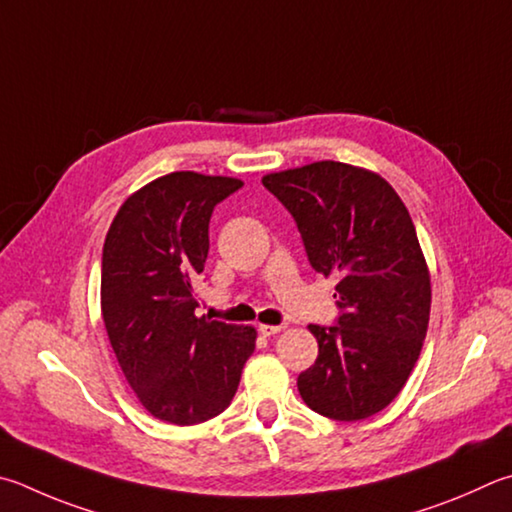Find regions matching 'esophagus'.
I'll use <instances>...</instances> for the list:
<instances>
[{"label": "esophagus", "instance_id": "esophagus-1", "mask_svg": "<svg viewBox=\"0 0 512 512\" xmlns=\"http://www.w3.org/2000/svg\"><path fill=\"white\" fill-rule=\"evenodd\" d=\"M282 329V324H259V333H262V336H275V333H280Z\"/></svg>", "mask_w": 512, "mask_h": 512}]
</instances>
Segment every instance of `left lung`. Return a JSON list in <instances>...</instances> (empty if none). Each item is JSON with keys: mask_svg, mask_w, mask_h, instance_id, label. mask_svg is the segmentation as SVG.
I'll return each mask as SVG.
<instances>
[{"mask_svg": "<svg viewBox=\"0 0 512 512\" xmlns=\"http://www.w3.org/2000/svg\"><path fill=\"white\" fill-rule=\"evenodd\" d=\"M291 212L306 255L338 275V324H309L318 360L297 378L302 401L333 421H362L394 401L421 356L430 268L410 212L383 176L315 161L262 176Z\"/></svg>", "mask_w": 512, "mask_h": 512, "instance_id": "obj_1", "label": "left lung"}]
</instances>
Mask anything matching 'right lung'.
Here are the masks:
<instances>
[{
    "mask_svg": "<svg viewBox=\"0 0 512 512\" xmlns=\"http://www.w3.org/2000/svg\"><path fill=\"white\" fill-rule=\"evenodd\" d=\"M241 185L170 172L129 194L107 230L102 320L134 396L159 421L197 425L224 412L255 351V327L194 315L212 208Z\"/></svg>",
    "mask_w": 512,
    "mask_h": 512,
    "instance_id": "add662e5",
    "label": "right lung"
}]
</instances>
